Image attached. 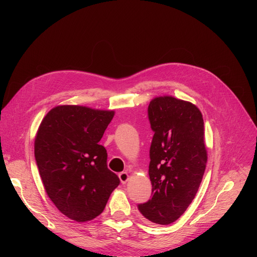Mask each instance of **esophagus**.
Segmentation results:
<instances>
[{"label":"esophagus","mask_w":257,"mask_h":257,"mask_svg":"<svg viewBox=\"0 0 257 257\" xmlns=\"http://www.w3.org/2000/svg\"><path fill=\"white\" fill-rule=\"evenodd\" d=\"M119 178H120V180L123 184L126 183V181L128 180V174L126 172H122V173L119 174Z\"/></svg>","instance_id":"34e87169"}]
</instances>
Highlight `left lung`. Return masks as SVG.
I'll return each instance as SVG.
<instances>
[{
  "label": "left lung",
  "instance_id": "1",
  "mask_svg": "<svg viewBox=\"0 0 257 257\" xmlns=\"http://www.w3.org/2000/svg\"><path fill=\"white\" fill-rule=\"evenodd\" d=\"M148 118L154 133L149 164L152 197L137 207L148 221L168 225L184 213L203 179L204 119L195 105L172 96L152 99Z\"/></svg>",
  "mask_w": 257,
  "mask_h": 257
}]
</instances>
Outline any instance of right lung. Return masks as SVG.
Segmentation results:
<instances>
[{"instance_id":"obj_1","label":"right lung","mask_w":257,"mask_h":257,"mask_svg":"<svg viewBox=\"0 0 257 257\" xmlns=\"http://www.w3.org/2000/svg\"><path fill=\"white\" fill-rule=\"evenodd\" d=\"M113 111L58 106L42 121L34 145L35 161L49 198L69 219L85 222L104 211L120 179L107 167L98 145Z\"/></svg>"}]
</instances>
